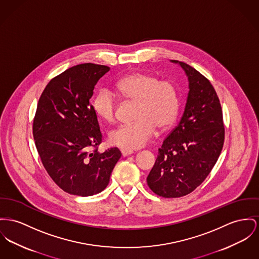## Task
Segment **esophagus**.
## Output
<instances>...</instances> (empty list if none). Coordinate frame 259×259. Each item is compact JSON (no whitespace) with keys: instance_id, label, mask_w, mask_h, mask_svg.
<instances>
[{"instance_id":"esophagus-1","label":"esophagus","mask_w":259,"mask_h":259,"mask_svg":"<svg viewBox=\"0 0 259 259\" xmlns=\"http://www.w3.org/2000/svg\"><path fill=\"white\" fill-rule=\"evenodd\" d=\"M121 155L122 157H126V156L132 155L134 152L132 150H125V149H121Z\"/></svg>"}]
</instances>
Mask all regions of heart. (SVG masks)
<instances>
[{
    "mask_svg": "<svg viewBox=\"0 0 259 259\" xmlns=\"http://www.w3.org/2000/svg\"><path fill=\"white\" fill-rule=\"evenodd\" d=\"M117 90L125 100L137 103L135 119L112 131L109 140L125 150L143 147L159 132L169 130L180 109V94L171 80H160L151 73L135 72L120 79ZM117 99L110 90L101 89L94 98L93 110L97 117L112 123L117 117Z\"/></svg>",
    "mask_w": 259,
    "mask_h": 259,
    "instance_id": "obj_1",
    "label": "heart"
}]
</instances>
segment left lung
Segmentation results:
<instances>
[{"label":"left lung","instance_id":"left-lung-1","mask_svg":"<svg viewBox=\"0 0 259 259\" xmlns=\"http://www.w3.org/2000/svg\"><path fill=\"white\" fill-rule=\"evenodd\" d=\"M185 70L189 94L183 117L159 148L146 181L165 198L182 197L200 186L223 148V113L211 82L186 63L172 60Z\"/></svg>","mask_w":259,"mask_h":259}]
</instances>
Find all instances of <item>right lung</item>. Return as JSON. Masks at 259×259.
Listing matches in <instances>:
<instances>
[{
	"mask_svg": "<svg viewBox=\"0 0 259 259\" xmlns=\"http://www.w3.org/2000/svg\"><path fill=\"white\" fill-rule=\"evenodd\" d=\"M110 68L81 64L65 70L43 90L33 120V138L42 164L69 194L90 196L106 189L121 158L117 147L98 152L102 134L89 103Z\"/></svg>",
	"mask_w": 259,
	"mask_h": 259,
	"instance_id": "obj_1",
	"label": "right lung"
}]
</instances>
